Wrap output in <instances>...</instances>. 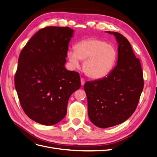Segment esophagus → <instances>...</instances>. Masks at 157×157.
Listing matches in <instances>:
<instances>
[{
  "instance_id": "34e87169",
  "label": "esophagus",
  "mask_w": 157,
  "mask_h": 157,
  "mask_svg": "<svg viewBox=\"0 0 157 157\" xmlns=\"http://www.w3.org/2000/svg\"><path fill=\"white\" fill-rule=\"evenodd\" d=\"M80 82H81L82 86H84V84H85V80H84V79L83 78H80Z\"/></svg>"
}]
</instances>
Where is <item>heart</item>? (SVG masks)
<instances>
[{
    "label": "heart",
    "mask_w": 157,
    "mask_h": 157,
    "mask_svg": "<svg viewBox=\"0 0 157 157\" xmlns=\"http://www.w3.org/2000/svg\"><path fill=\"white\" fill-rule=\"evenodd\" d=\"M117 56L115 46L94 37L78 41L75 49L67 51L71 63L77 67L79 60L84 61V73L93 79L102 78L108 75L115 65Z\"/></svg>",
    "instance_id": "obj_1"
}]
</instances>
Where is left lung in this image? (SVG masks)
Listing matches in <instances>:
<instances>
[{
	"label": "left lung",
	"mask_w": 157,
	"mask_h": 157,
	"mask_svg": "<svg viewBox=\"0 0 157 157\" xmlns=\"http://www.w3.org/2000/svg\"><path fill=\"white\" fill-rule=\"evenodd\" d=\"M118 44L117 64L106 77L85 83L90 121L99 128L116 126L136 111L144 81L140 61L126 38L117 32L107 31Z\"/></svg>",
	"instance_id": "1"
}]
</instances>
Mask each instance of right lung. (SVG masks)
Returning a JSON list of instances; mask_svg holds the SVG:
<instances>
[{
  "label": "right lung",
  "mask_w": 157,
  "mask_h": 157,
  "mask_svg": "<svg viewBox=\"0 0 157 157\" xmlns=\"http://www.w3.org/2000/svg\"><path fill=\"white\" fill-rule=\"evenodd\" d=\"M73 30L46 27L20 52L14 83L23 111L31 119L50 126L67 114L71 95L80 87L79 73L65 67Z\"/></svg>",
  "instance_id": "obj_1"
}]
</instances>
